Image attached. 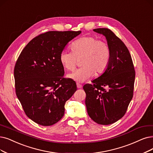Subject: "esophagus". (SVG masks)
I'll return each instance as SVG.
<instances>
[{
  "label": "esophagus",
  "instance_id": "1",
  "mask_svg": "<svg viewBox=\"0 0 153 153\" xmlns=\"http://www.w3.org/2000/svg\"><path fill=\"white\" fill-rule=\"evenodd\" d=\"M76 86H77L78 88H81L82 87V85L81 84H80V83H76Z\"/></svg>",
  "mask_w": 153,
  "mask_h": 153
}]
</instances>
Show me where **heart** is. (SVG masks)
<instances>
[{"mask_svg": "<svg viewBox=\"0 0 153 153\" xmlns=\"http://www.w3.org/2000/svg\"><path fill=\"white\" fill-rule=\"evenodd\" d=\"M71 51L63 50L59 54V62L64 68L72 71L78 59H80V68L69 75L77 82H83L92 76L104 72L111 59V50L106 42L98 40L94 36H85L71 45Z\"/></svg>", "mask_w": 153, "mask_h": 153, "instance_id": "obj_1", "label": "heart"}]
</instances>
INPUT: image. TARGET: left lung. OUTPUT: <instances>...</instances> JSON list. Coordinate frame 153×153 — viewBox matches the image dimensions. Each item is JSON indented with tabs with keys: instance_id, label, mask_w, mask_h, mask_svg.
<instances>
[{
	"instance_id": "left-lung-1",
	"label": "left lung",
	"mask_w": 153,
	"mask_h": 153,
	"mask_svg": "<svg viewBox=\"0 0 153 153\" xmlns=\"http://www.w3.org/2000/svg\"><path fill=\"white\" fill-rule=\"evenodd\" d=\"M105 36L111 59L103 74L83 87L90 117L101 125L113 124L126 114L133 97L135 70L127 48L111 30L94 29ZM107 87L108 90L104 87Z\"/></svg>"
}]
</instances>
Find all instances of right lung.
<instances>
[{"instance_id":"right-lung-1","label":"right lung","mask_w":153,"mask_h":153,"mask_svg":"<svg viewBox=\"0 0 153 153\" xmlns=\"http://www.w3.org/2000/svg\"><path fill=\"white\" fill-rule=\"evenodd\" d=\"M78 31H48L36 36L23 49L15 65L16 95L34 123L52 126L63 117L65 104L76 90L71 78H63L59 54Z\"/></svg>"}]
</instances>
